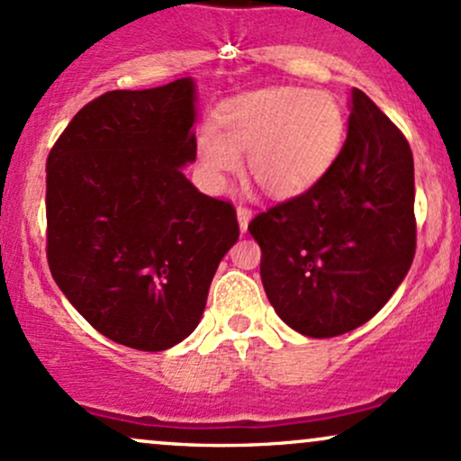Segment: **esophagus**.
Masks as SVG:
<instances>
[{"mask_svg": "<svg viewBox=\"0 0 461 461\" xmlns=\"http://www.w3.org/2000/svg\"><path fill=\"white\" fill-rule=\"evenodd\" d=\"M236 214H238V225H240V231H247V225L249 221H251V208L249 205H238L236 208Z\"/></svg>", "mask_w": 461, "mask_h": 461, "instance_id": "obj_1", "label": "esophagus"}]
</instances>
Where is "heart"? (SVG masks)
Wrapping results in <instances>:
<instances>
[{
  "mask_svg": "<svg viewBox=\"0 0 461 461\" xmlns=\"http://www.w3.org/2000/svg\"><path fill=\"white\" fill-rule=\"evenodd\" d=\"M347 131L338 97L303 86H273L216 110L214 130L197 134L203 176L221 184L247 151V173L268 197H297L330 171Z\"/></svg>",
  "mask_w": 461,
  "mask_h": 461,
  "instance_id": "heart-1",
  "label": "heart"
}]
</instances>
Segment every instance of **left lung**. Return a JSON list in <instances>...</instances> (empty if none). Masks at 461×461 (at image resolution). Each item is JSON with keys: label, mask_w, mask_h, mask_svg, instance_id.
<instances>
[{"label": "left lung", "mask_w": 461, "mask_h": 461, "mask_svg": "<svg viewBox=\"0 0 461 461\" xmlns=\"http://www.w3.org/2000/svg\"><path fill=\"white\" fill-rule=\"evenodd\" d=\"M267 297L285 325L333 338L373 319L416 253L410 142L359 88L347 140L310 190L253 216Z\"/></svg>", "instance_id": "8db88e82"}]
</instances>
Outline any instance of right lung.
Returning <instances> with one entry per match:
<instances>
[{"label":"right lung","mask_w":461,"mask_h":461,"mask_svg":"<svg viewBox=\"0 0 461 461\" xmlns=\"http://www.w3.org/2000/svg\"><path fill=\"white\" fill-rule=\"evenodd\" d=\"M190 77L99 95L47 158V262L99 333L164 351L199 325L236 208L182 173L197 158Z\"/></svg>","instance_id":"add662e5"}]
</instances>
